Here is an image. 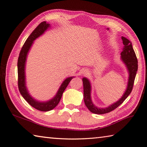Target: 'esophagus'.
I'll return each mask as SVG.
<instances>
[{
  "label": "esophagus",
  "mask_w": 147,
  "mask_h": 147,
  "mask_svg": "<svg viewBox=\"0 0 147 147\" xmlns=\"http://www.w3.org/2000/svg\"><path fill=\"white\" fill-rule=\"evenodd\" d=\"M81 73L82 75H86L88 73V70L86 69H83L81 71Z\"/></svg>",
  "instance_id": "obj_1"
}]
</instances>
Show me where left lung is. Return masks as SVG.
I'll return each mask as SVG.
<instances>
[{
    "label": "left lung",
    "mask_w": 147,
    "mask_h": 147,
    "mask_svg": "<svg viewBox=\"0 0 147 147\" xmlns=\"http://www.w3.org/2000/svg\"><path fill=\"white\" fill-rule=\"evenodd\" d=\"M121 39L124 47L123 51L121 53V60L126 66L129 77L126 89L121 98L107 107H99L93 103L91 99V84L90 80L86 77H83L82 79L84 104L88 110L93 113L100 115L112 112L123 103L132 91L138 69V61L131 42L124 37H121Z\"/></svg>",
    "instance_id": "8db88e82"
}]
</instances>
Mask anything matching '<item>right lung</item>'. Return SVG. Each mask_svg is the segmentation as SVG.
I'll return each mask as SVG.
<instances>
[{
  "label": "right lung",
  "instance_id": "add662e5",
  "mask_svg": "<svg viewBox=\"0 0 147 147\" xmlns=\"http://www.w3.org/2000/svg\"><path fill=\"white\" fill-rule=\"evenodd\" d=\"M50 28V24L47 23L46 21H43L40 24L26 40L23 47H22L18 60V88L21 94L31 106L35 109L42 111V112H48L56 107V105L59 104L63 92L69 82L75 77H69L65 78L61 84L56 95L48 100L40 101L35 99L30 94L28 88L26 86V64L28 53L35 40L41 36L45 32V31Z\"/></svg>",
  "mask_w": 147,
  "mask_h": 147
}]
</instances>
